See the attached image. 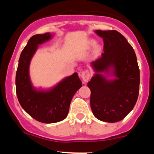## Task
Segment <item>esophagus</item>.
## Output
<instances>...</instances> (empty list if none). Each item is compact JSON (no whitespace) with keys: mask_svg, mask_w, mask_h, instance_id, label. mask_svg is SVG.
Here are the masks:
<instances>
[{"mask_svg":"<svg viewBox=\"0 0 154 154\" xmlns=\"http://www.w3.org/2000/svg\"><path fill=\"white\" fill-rule=\"evenodd\" d=\"M81 77H82L84 82H88V81L89 80L90 77H91V72L88 71V70H85V71L82 72Z\"/></svg>","mask_w":154,"mask_h":154,"instance_id":"obj_1","label":"esophagus"}]
</instances>
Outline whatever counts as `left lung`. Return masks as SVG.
<instances>
[{"label": "left lung", "mask_w": 154, "mask_h": 154, "mask_svg": "<svg viewBox=\"0 0 154 154\" xmlns=\"http://www.w3.org/2000/svg\"><path fill=\"white\" fill-rule=\"evenodd\" d=\"M103 40L101 56L91 63L97 74L88 83L91 107L97 119L106 122L123 119L135 106L140 89V70L133 48L116 30H96ZM113 69L116 79L108 81L98 72Z\"/></svg>", "instance_id": "8db88e82"}]
</instances>
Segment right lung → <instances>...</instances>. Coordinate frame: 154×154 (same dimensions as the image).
I'll use <instances>...</instances> for the list:
<instances>
[{"instance_id":"add662e5","label":"right lung","mask_w":154,"mask_h":154,"mask_svg":"<svg viewBox=\"0 0 154 154\" xmlns=\"http://www.w3.org/2000/svg\"><path fill=\"white\" fill-rule=\"evenodd\" d=\"M50 33L35 35L28 40L22 51L16 74V92L19 102L33 119L43 123H55L66 117L75 93L82 87L77 73L66 77L48 91H36L29 75L30 60L38 45L50 40Z\"/></svg>"}]
</instances>
